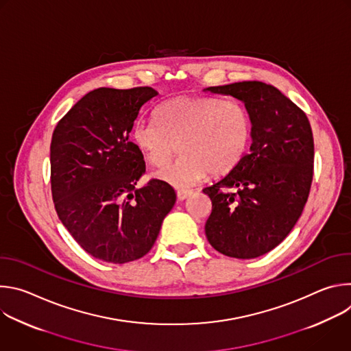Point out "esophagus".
<instances>
[{
  "mask_svg": "<svg viewBox=\"0 0 351 351\" xmlns=\"http://www.w3.org/2000/svg\"><path fill=\"white\" fill-rule=\"evenodd\" d=\"M191 193H193V190H189V189H180L176 191L179 199H186Z\"/></svg>",
  "mask_w": 351,
  "mask_h": 351,
  "instance_id": "34e87169",
  "label": "esophagus"
}]
</instances>
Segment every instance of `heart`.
<instances>
[{"instance_id":"1","label":"heart","mask_w":351,"mask_h":351,"mask_svg":"<svg viewBox=\"0 0 351 351\" xmlns=\"http://www.w3.org/2000/svg\"><path fill=\"white\" fill-rule=\"evenodd\" d=\"M253 137V118L245 106L218 95H182L164 103L157 122H138L133 140L145 158L162 167L157 178L179 189L202 180L208 172H230L245 156Z\"/></svg>"}]
</instances>
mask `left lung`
<instances>
[{"instance_id": "obj_1", "label": "left lung", "mask_w": 351, "mask_h": 351, "mask_svg": "<svg viewBox=\"0 0 351 351\" xmlns=\"http://www.w3.org/2000/svg\"><path fill=\"white\" fill-rule=\"evenodd\" d=\"M207 90L241 99L253 118V143L236 168L203 189L213 203L206 236L228 257L256 258L285 240L307 203L314 176L311 125L272 84L248 80Z\"/></svg>"}]
</instances>
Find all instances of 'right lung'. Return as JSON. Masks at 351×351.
Instances as JSON below:
<instances>
[{"label": "right lung", "instance_id": "add662e5", "mask_svg": "<svg viewBox=\"0 0 351 351\" xmlns=\"http://www.w3.org/2000/svg\"><path fill=\"white\" fill-rule=\"evenodd\" d=\"M152 87H99L65 114L54 129L49 161L56 211L86 253L125 264L144 257L176 202L173 187L149 179L130 132Z\"/></svg>", "mask_w": 351, "mask_h": 351}]
</instances>
